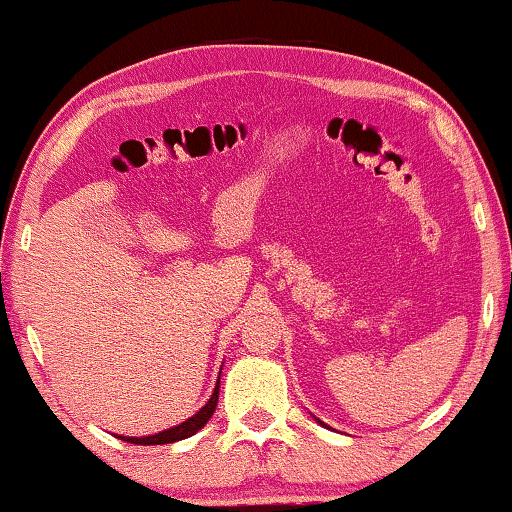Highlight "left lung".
<instances>
[{
	"label": "left lung",
	"instance_id": "obj_1",
	"mask_svg": "<svg viewBox=\"0 0 512 512\" xmlns=\"http://www.w3.org/2000/svg\"><path fill=\"white\" fill-rule=\"evenodd\" d=\"M318 422H320V420H318ZM320 424H323V422H320Z\"/></svg>",
	"mask_w": 512,
	"mask_h": 512
}]
</instances>
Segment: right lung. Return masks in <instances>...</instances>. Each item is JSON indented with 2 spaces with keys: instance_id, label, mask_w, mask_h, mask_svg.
I'll return each mask as SVG.
<instances>
[{
  "instance_id": "right-lung-1",
  "label": "right lung",
  "mask_w": 512,
  "mask_h": 512,
  "mask_svg": "<svg viewBox=\"0 0 512 512\" xmlns=\"http://www.w3.org/2000/svg\"><path fill=\"white\" fill-rule=\"evenodd\" d=\"M219 381H221V372H219ZM219 381H216L214 393H212L210 400H207L203 409L198 411L196 415H192V418H187L185 422H180L178 427L164 429L160 433H153V436H142V438H137V436H117V438L126 440V443H133V445H169V443H176V440L194 436V433L201 431L207 424V420L212 418V413L216 409V402H219Z\"/></svg>"
}]
</instances>
